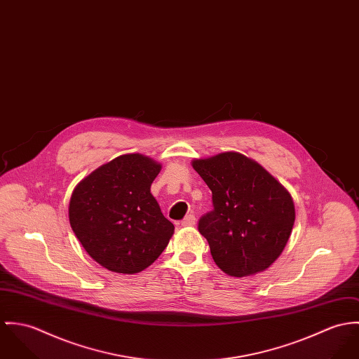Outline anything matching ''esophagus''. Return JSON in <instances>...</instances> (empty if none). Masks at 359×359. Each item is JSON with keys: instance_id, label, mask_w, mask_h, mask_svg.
Returning a JSON list of instances; mask_svg holds the SVG:
<instances>
[{"instance_id": "34e87169", "label": "esophagus", "mask_w": 359, "mask_h": 359, "mask_svg": "<svg viewBox=\"0 0 359 359\" xmlns=\"http://www.w3.org/2000/svg\"><path fill=\"white\" fill-rule=\"evenodd\" d=\"M196 222H197L196 216H194V215H189V216H186V217L182 220V226H183V227H193V226H196Z\"/></svg>"}]
</instances>
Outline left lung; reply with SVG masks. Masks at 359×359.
<instances>
[{"label": "left lung", "mask_w": 359, "mask_h": 359, "mask_svg": "<svg viewBox=\"0 0 359 359\" xmlns=\"http://www.w3.org/2000/svg\"><path fill=\"white\" fill-rule=\"evenodd\" d=\"M212 191L213 210L201 217L217 267L230 277L266 271L280 256L294 224L289 191L259 162L237 151L194 158Z\"/></svg>", "instance_id": "1"}]
</instances>
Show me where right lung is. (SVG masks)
I'll use <instances>...</instances> for the list:
<instances>
[{
  "label": "right lung",
  "mask_w": 359,
  "mask_h": 359,
  "mask_svg": "<svg viewBox=\"0 0 359 359\" xmlns=\"http://www.w3.org/2000/svg\"><path fill=\"white\" fill-rule=\"evenodd\" d=\"M161 168L147 156L123 154L95 169L73 190L70 226L102 267L120 274L140 273L172 238L175 226L150 191Z\"/></svg>",
  "instance_id": "1"
}]
</instances>
